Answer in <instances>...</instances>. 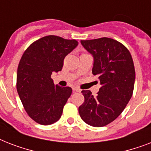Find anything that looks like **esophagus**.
<instances>
[{
    "label": "esophagus",
    "mask_w": 151,
    "mask_h": 151,
    "mask_svg": "<svg viewBox=\"0 0 151 151\" xmlns=\"http://www.w3.org/2000/svg\"><path fill=\"white\" fill-rule=\"evenodd\" d=\"M73 91L74 92H80L81 90L80 88H78V87H73Z\"/></svg>",
    "instance_id": "obj_1"
}]
</instances>
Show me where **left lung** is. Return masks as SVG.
<instances>
[{
	"instance_id": "left-lung-1",
	"label": "left lung",
	"mask_w": 151,
	"mask_h": 151,
	"mask_svg": "<svg viewBox=\"0 0 151 151\" xmlns=\"http://www.w3.org/2000/svg\"><path fill=\"white\" fill-rule=\"evenodd\" d=\"M93 57L92 73L99 77L101 87L96 96L89 90L81 93L85 102L78 108L81 119L93 127L114 122L124 110L133 92L135 67L129 51L108 37L81 41Z\"/></svg>"
}]
</instances>
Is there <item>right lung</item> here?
<instances>
[{"label":"right lung","instance_id":"1","mask_svg":"<svg viewBox=\"0 0 151 151\" xmlns=\"http://www.w3.org/2000/svg\"><path fill=\"white\" fill-rule=\"evenodd\" d=\"M78 45L75 40L49 35L31 44L22 55L16 88L25 110L37 123L48 125L61 117L72 88L55 85L51 75L61 70L64 58Z\"/></svg>","mask_w":151,"mask_h":151}]
</instances>
